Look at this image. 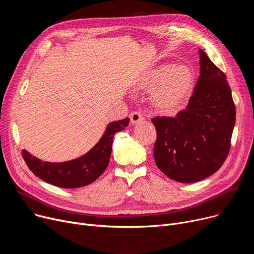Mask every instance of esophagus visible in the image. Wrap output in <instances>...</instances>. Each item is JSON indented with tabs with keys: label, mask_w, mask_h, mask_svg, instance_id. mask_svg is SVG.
<instances>
[{
	"label": "esophagus",
	"mask_w": 254,
	"mask_h": 254,
	"mask_svg": "<svg viewBox=\"0 0 254 254\" xmlns=\"http://www.w3.org/2000/svg\"><path fill=\"white\" fill-rule=\"evenodd\" d=\"M129 118H130V123L134 124V125L143 123V120H144L143 115H142L140 112H138V111L131 112V113L129 114Z\"/></svg>",
	"instance_id": "34e87169"
}]
</instances>
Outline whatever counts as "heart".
Listing matches in <instances>:
<instances>
[{
  "mask_svg": "<svg viewBox=\"0 0 254 254\" xmlns=\"http://www.w3.org/2000/svg\"><path fill=\"white\" fill-rule=\"evenodd\" d=\"M194 84V74L188 65L163 64L145 76L144 88H151V101L159 109L174 111L186 100Z\"/></svg>",
  "mask_w": 254,
  "mask_h": 254,
  "instance_id": "1",
  "label": "heart"
}]
</instances>
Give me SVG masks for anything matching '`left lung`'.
Instances as JSON below:
<instances>
[{
    "label": "left lung",
    "instance_id": "obj_1",
    "mask_svg": "<svg viewBox=\"0 0 254 254\" xmlns=\"http://www.w3.org/2000/svg\"><path fill=\"white\" fill-rule=\"evenodd\" d=\"M199 77L186 109L151 119L154 161L170 179L201 181L220 169L231 148L236 107L223 72L199 49Z\"/></svg>",
    "mask_w": 254,
    "mask_h": 254
}]
</instances>
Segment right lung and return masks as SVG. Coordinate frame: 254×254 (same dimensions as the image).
<instances>
[{
	"label": "right lung",
	"mask_w": 254,
	"mask_h": 254,
	"mask_svg": "<svg viewBox=\"0 0 254 254\" xmlns=\"http://www.w3.org/2000/svg\"><path fill=\"white\" fill-rule=\"evenodd\" d=\"M129 118L111 123L97 145L86 154L64 163L42 162L26 150L22 157L34 175L63 189H78L96 181L109 165L114 135L128 126Z\"/></svg>",
	"instance_id": "right-lung-1"
}]
</instances>
